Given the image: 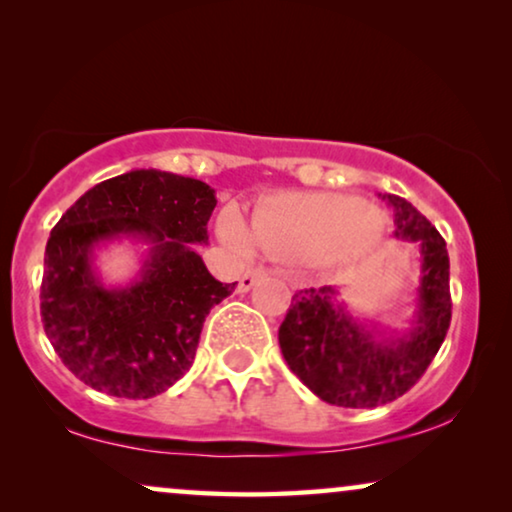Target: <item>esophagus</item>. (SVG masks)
Listing matches in <instances>:
<instances>
[{"mask_svg": "<svg viewBox=\"0 0 512 512\" xmlns=\"http://www.w3.org/2000/svg\"><path fill=\"white\" fill-rule=\"evenodd\" d=\"M265 277H268V272L261 270V268H251V270H247V272H244V275H242L240 284H237V291L247 293V291L254 289L256 282H261V279H265Z\"/></svg>", "mask_w": 512, "mask_h": 512, "instance_id": "34e87169", "label": "esophagus"}]
</instances>
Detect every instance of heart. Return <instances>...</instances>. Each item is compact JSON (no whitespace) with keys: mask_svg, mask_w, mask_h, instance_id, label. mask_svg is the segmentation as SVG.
I'll return each instance as SVG.
<instances>
[{"mask_svg":"<svg viewBox=\"0 0 512 512\" xmlns=\"http://www.w3.org/2000/svg\"><path fill=\"white\" fill-rule=\"evenodd\" d=\"M219 233L235 251H251L256 244L272 256L342 268L380 249L387 214L347 193H284L254 209L251 228L240 212L226 209Z\"/></svg>","mask_w":512,"mask_h":512,"instance_id":"obj_1","label":"heart"}]
</instances>
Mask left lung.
<instances>
[{
    "label": "left lung",
    "mask_w": 512,
    "mask_h": 512,
    "mask_svg": "<svg viewBox=\"0 0 512 512\" xmlns=\"http://www.w3.org/2000/svg\"><path fill=\"white\" fill-rule=\"evenodd\" d=\"M384 200L394 207V237L419 249L410 326L391 331L356 317L335 286L298 291L279 326L289 368L312 394L340 408H377L403 396L438 354L452 319L445 240L408 200Z\"/></svg>",
    "instance_id": "obj_1"
}]
</instances>
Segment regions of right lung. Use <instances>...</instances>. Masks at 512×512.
I'll use <instances>...</instances> for the list:
<instances>
[{"label": "right lung", "mask_w": 512, "mask_h": 512, "mask_svg": "<svg viewBox=\"0 0 512 512\" xmlns=\"http://www.w3.org/2000/svg\"><path fill=\"white\" fill-rule=\"evenodd\" d=\"M216 193L205 181L130 170L81 195L46 244L41 321L62 363L83 384L118 398H153L186 375L214 305L235 291L195 251L207 244ZM142 243L140 270L107 285L96 254Z\"/></svg>", "instance_id": "right-lung-1"}]
</instances>
